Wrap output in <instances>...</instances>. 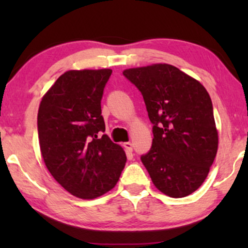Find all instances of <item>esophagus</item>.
<instances>
[{
    "label": "esophagus",
    "mask_w": 248,
    "mask_h": 248,
    "mask_svg": "<svg viewBox=\"0 0 248 248\" xmlns=\"http://www.w3.org/2000/svg\"><path fill=\"white\" fill-rule=\"evenodd\" d=\"M124 149L127 150V152H132V150H133V144L130 143V142H124Z\"/></svg>",
    "instance_id": "34e87169"
}]
</instances>
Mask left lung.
Wrapping results in <instances>:
<instances>
[{
    "mask_svg": "<svg viewBox=\"0 0 248 248\" xmlns=\"http://www.w3.org/2000/svg\"><path fill=\"white\" fill-rule=\"evenodd\" d=\"M143 95L153 146L141 156L154 186L182 198L203 184L218 150L212 101L205 87L170 64L124 71Z\"/></svg>",
    "mask_w": 248,
    "mask_h": 248,
    "instance_id": "8db88e82",
    "label": "left lung"
}]
</instances>
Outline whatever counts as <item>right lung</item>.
<instances>
[{
  "label": "right lung",
  "instance_id": "add662e5",
  "mask_svg": "<svg viewBox=\"0 0 248 248\" xmlns=\"http://www.w3.org/2000/svg\"><path fill=\"white\" fill-rule=\"evenodd\" d=\"M110 69L70 70L43 95L37 115L42 157L71 195L100 197L118 183L127 157L105 132L101 98Z\"/></svg>",
  "mask_w": 248,
  "mask_h": 248
}]
</instances>
